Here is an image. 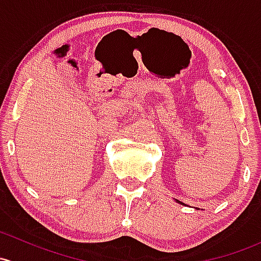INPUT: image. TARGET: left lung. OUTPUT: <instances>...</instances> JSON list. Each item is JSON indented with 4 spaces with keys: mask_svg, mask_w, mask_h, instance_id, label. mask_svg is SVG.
<instances>
[{
    "mask_svg": "<svg viewBox=\"0 0 261 261\" xmlns=\"http://www.w3.org/2000/svg\"><path fill=\"white\" fill-rule=\"evenodd\" d=\"M175 201H176V202H179V204H181V205H186V204H184V202L179 201V200H177V199H175ZM197 210H199V209H197Z\"/></svg>",
    "mask_w": 261,
    "mask_h": 261,
    "instance_id": "obj_1",
    "label": "left lung"
}]
</instances>
